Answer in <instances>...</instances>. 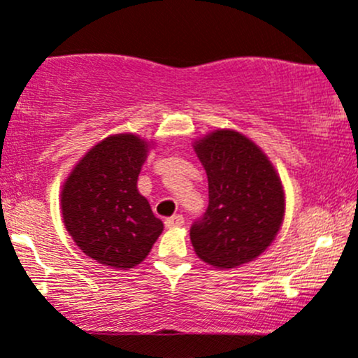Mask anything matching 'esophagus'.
<instances>
[{"label":"esophagus","mask_w":358,"mask_h":358,"mask_svg":"<svg viewBox=\"0 0 358 358\" xmlns=\"http://www.w3.org/2000/svg\"><path fill=\"white\" fill-rule=\"evenodd\" d=\"M183 224H185V219H183V215H180V214L171 215V217H168L166 221H164V226H166L168 229H175V227H182Z\"/></svg>","instance_id":"34e87169"}]
</instances>
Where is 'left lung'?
I'll list each match as a JSON object with an SVG mask.
<instances>
[{
	"instance_id": "left-lung-1",
	"label": "left lung",
	"mask_w": 358,
	"mask_h": 358,
	"mask_svg": "<svg viewBox=\"0 0 358 358\" xmlns=\"http://www.w3.org/2000/svg\"><path fill=\"white\" fill-rule=\"evenodd\" d=\"M194 149L209 180V207L190 229L195 253L215 268L253 262L284 221L280 176L253 141L231 129L195 141Z\"/></svg>"
}]
</instances>
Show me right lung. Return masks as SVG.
Listing matches in <instances>:
<instances>
[{
  "label": "right lung",
  "mask_w": 358,
  "mask_h": 358,
  "mask_svg": "<svg viewBox=\"0 0 358 358\" xmlns=\"http://www.w3.org/2000/svg\"><path fill=\"white\" fill-rule=\"evenodd\" d=\"M151 144L134 134L105 137L78 161L61 192L62 221L90 258L134 268L163 233L137 178Z\"/></svg>",
  "instance_id": "1"
}]
</instances>
